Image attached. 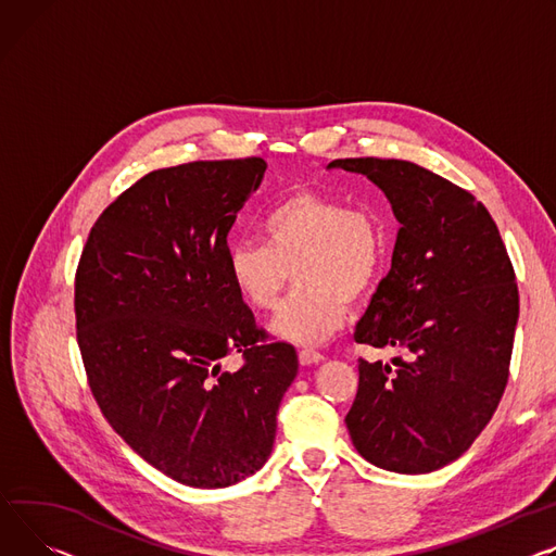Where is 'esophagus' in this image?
I'll return each instance as SVG.
<instances>
[{"label": "esophagus", "mask_w": 556, "mask_h": 556, "mask_svg": "<svg viewBox=\"0 0 556 556\" xmlns=\"http://www.w3.org/2000/svg\"><path fill=\"white\" fill-rule=\"evenodd\" d=\"M321 359H324V355L317 353V351H311V349H302V351H300V364H302V366L319 364Z\"/></svg>", "instance_id": "esophagus-1"}]
</instances>
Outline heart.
Returning <instances> with one entry per match:
<instances>
[{"instance_id": "b5f03b06", "label": "heart", "mask_w": 556, "mask_h": 556, "mask_svg": "<svg viewBox=\"0 0 556 556\" xmlns=\"http://www.w3.org/2000/svg\"><path fill=\"white\" fill-rule=\"evenodd\" d=\"M266 241L232 239L228 277L256 311L273 308L294 273L298 288L270 319V332L292 344H321L344 326L349 300L376 288L384 266V230L368 207H349L313 192L290 194L262 218Z\"/></svg>"}]
</instances>
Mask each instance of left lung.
I'll use <instances>...</instances> for the list:
<instances>
[{
  "label": "left lung",
  "instance_id": "left-lung-1",
  "mask_svg": "<svg viewBox=\"0 0 556 556\" xmlns=\"http://www.w3.org/2000/svg\"><path fill=\"white\" fill-rule=\"evenodd\" d=\"M328 169L378 185L400 224L355 342L404 349L406 359H359L351 440L387 471H435L471 447L505 391L519 321L511 262L488 207L447 178L395 159H340Z\"/></svg>",
  "mask_w": 556,
  "mask_h": 556
}]
</instances>
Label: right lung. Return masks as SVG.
<instances>
[{
  "label": "right lung",
  "mask_w": 556,
  "mask_h": 556,
  "mask_svg": "<svg viewBox=\"0 0 556 556\" xmlns=\"http://www.w3.org/2000/svg\"><path fill=\"white\" fill-rule=\"evenodd\" d=\"M266 161H197L142 176L89 232L76 328L106 422L182 485L230 488L273 452L298 376L290 344L266 342L226 264L228 232ZM244 366L226 372L223 357Z\"/></svg>",
  "instance_id": "add662e5"
}]
</instances>
